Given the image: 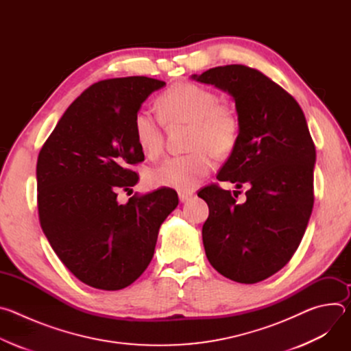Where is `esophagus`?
Here are the masks:
<instances>
[{
  "label": "esophagus",
  "mask_w": 351,
  "mask_h": 351,
  "mask_svg": "<svg viewBox=\"0 0 351 351\" xmlns=\"http://www.w3.org/2000/svg\"><path fill=\"white\" fill-rule=\"evenodd\" d=\"M191 195H193L191 191H179V199H180L182 203H184V202H187V199H190Z\"/></svg>",
  "instance_id": "34e87169"
}]
</instances>
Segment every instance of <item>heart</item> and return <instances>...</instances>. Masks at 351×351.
<instances>
[{"label":"heart","instance_id":"1","mask_svg":"<svg viewBox=\"0 0 351 351\" xmlns=\"http://www.w3.org/2000/svg\"><path fill=\"white\" fill-rule=\"evenodd\" d=\"M158 108L169 125H190L189 149L193 153L171 157L148 172L147 179L156 187L191 190L207 176L215 158L228 157L239 140V119L232 108L219 103L213 90L189 82L171 86L158 98ZM133 132L141 152L157 157L164 148V129L160 117L138 110Z\"/></svg>","mask_w":351,"mask_h":351}]
</instances>
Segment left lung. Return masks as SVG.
Listing matches in <instances>:
<instances>
[{
    "instance_id": "1",
    "label": "left lung",
    "mask_w": 351,
    "mask_h": 351,
    "mask_svg": "<svg viewBox=\"0 0 351 351\" xmlns=\"http://www.w3.org/2000/svg\"><path fill=\"white\" fill-rule=\"evenodd\" d=\"M191 77L233 97L239 140L217 179L248 186L243 204L218 184L198 191L210 208L206 254L221 275L257 283L280 271L304 236L314 206L315 145L298 103L260 71L226 65Z\"/></svg>"
}]
</instances>
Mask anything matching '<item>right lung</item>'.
<instances>
[{"instance_id":"right-lung-1","label":"right lung","mask_w":351,"mask_h":351,"mask_svg":"<svg viewBox=\"0 0 351 351\" xmlns=\"http://www.w3.org/2000/svg\"><path fill=\"white\" fill-rule=\"evenodd\" d=\"M165 82L145 76L101 80L65 111L37 160L41 229L62 264L83 283L119 290L153 260L158 230L178 207L169 187L118 203L144 161L133 119Z\"/></svg>"}]
</instances>
